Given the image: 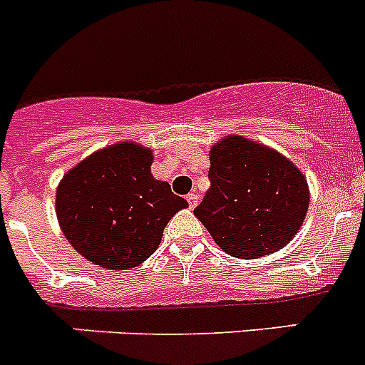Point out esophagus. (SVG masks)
<instances>
[{
    "instance_id": "34e87169",
    "label": "esophagus",
    "mask_w": 365,
    "mask_h": 365,
    "mask_svg": "<svg viewBox=\"0 0 365 365\" xmlns=\"http://www.w3.org/2000/svg\"><path fill=\"white\" fill-rule=\"evenodd\" d=\"M186 199H188L190 208H195V206H197V202H199L197 193H188V195H186Z\"/></svg>"
}]
</instances>
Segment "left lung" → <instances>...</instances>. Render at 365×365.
Returning <instances> with one entry per match:
<instances>
[{"instance_id":"8db88e82","label":"left lung","mask_w":365,"mask_h":365,"mask_svg":"<svg viewBox=\"0 0 365 365\" xmlns=\"http://www.w3.org/2000/svg\"><path fill=\"white\" fill-rule=\"evenodd\" d=\"M210 190L193 210L227 254L256 259L296 235L309 208V186L278 151L230 135L210 150Z\"/></svg>"}]
</instances>
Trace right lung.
Listing matches in <instances>:
<instances>
[{
	"instance_id": "add662e5",
	"label": "right lung",
	"mask_w": 365,
	"mask_h": 365,
	"mask_svg": "<svg viewBox=\"0 0 365 365\" xmlns=\"http://www.w3.org/2000/svg\"><path fill=\"white\" fill-rule=\"evenodd\" d=\"M150 148L118 143L63 175L56 217L76 252L109 270H131L157 250L168 221L186 199L151 175Z\"/></svg>"
}]
</instances>
